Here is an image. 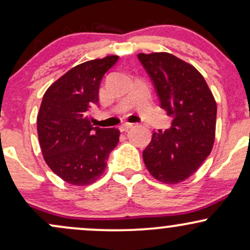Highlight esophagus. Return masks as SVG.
Returning a JSON list of instances; mask_svg holds the SVG:
<instances>
[{
    "mask_svg": "<svg viewBox=\"0 0 250 250\" xmlns=\"http://www.w3.org/2000/svg\"><path fill=\"white\" fill-rule=\"evenodd\" d=\"M131 127H133V123L125 122V123H123V125H120V130H121V131H127V130H129V129H130Z\"/></svg>",
    "mask_w": 250,
    "mask_h": 250,
    "instance_id": "34e87169",
    "label": "esophagus"
}]
</instances>
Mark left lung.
Listing matches in <instances>:
<instances>
[{"mask_svg":"<svg viewBox=\"0 0 250 250\" xmlns=\"http://www.w3.org/2000/svg\"><path fill=\"white\" fill-rule=\"evenodd\" d=\"M161 108L173 117L167 130L154 131L143 161L156 180L175 185L187 180L210 154L216 102L196 68L169 53L139 54Z\"/></svg>","mask_w":250,"mask_h":250,"instance_id":"1","label":"left lung"}]
</instances>
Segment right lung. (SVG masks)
<instances>
[{"instance_id": "right-lung-1", "label": "right lung", "mask_w": 250, "mask_h": 250, "mask_svg": "<svg viewBox=\"0 0 250 250\" xmlns=\"http://www.w3.org/2000/svg\"><path fill=\"white\" fill-rule=\"evenodd\" d=\"M119 56L91 60L71 68L42 99L37 134L43 159L63 181L88 186L104 173L109 154L119 143L120 130L90 123L88 110L99 103L103 75Z\"/></svg>"}]
</instances>
